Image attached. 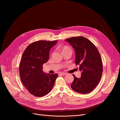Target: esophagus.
<instances>
[{
	"mask_svg": "<svg viewBox=\"0 0 120 120\" xmlns=\"http://www.w3.org/2000/svg\"><path fill=\"white\" fill-rule=\"evenodd\" d=\"M60 75H65L66 74V73H65V72H60L59 73Z\"/></svg>",
	"mask_w": 120,
	"mask_h": 120,
	"instance_id": "obj_1",
	"label": "esophagus"
}]
</instances>
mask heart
I'll return each instance as SVG.
<instances>
[{
  "mask_svg": "<svg viewBox=\"0 0 120 120\" xmlns=\"http://www.w3.org/2000/svg\"><path fill=\"white\" fill-rule=\"evenodd\" d=\"M67 50H71L70 48L67 46H64L62 47V52Z\"/></svg>",
  "mask_w": 120,
  "mask_h": 120,
  "instance_id": "b5f03b06",
  "label": "heart"
}]
</instances>
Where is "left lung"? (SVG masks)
I'll list each match as a JSON object with an SVG mask.
<instances>
[{
  "instance_id": "1",
  "label": "left lung",
  "mask_w": 120,
  "mask_h": 120,
  "mask_svg": "<svg viewBox=\"0 0 120 120\" xmlns=\"http://www.w3.org/2000/svg\"><path fill=\"white\" fill-rule=\"evenodd\" d=\"M71 44L75 52V62L79 65L81 76L73 74L74 81L71 86L78 93L90 92L99 84L103 72V64L98 50L89 39L82 36L65 40Z\"/></svg>"
}]
</instances>
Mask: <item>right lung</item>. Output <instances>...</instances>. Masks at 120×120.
Segmentation results:
<instances>
[{"label":"right lung","instance_id":"add662e5","mask_svg":"<svg viewBox=\"0 0 120 120\" xmlns=\"http://www.w3.org/2000/svg\"><path fill=\"white\" fill-rule=\"evenodd\" d=\"M57 41L40 40L30 44L24 52L19 64L22 83L36 97L48 94L52 89L57 74L45 73L43 65L49 59L50 49Z\"/></svg>","mask_w":120,"mask_h":120}]
</instances>
